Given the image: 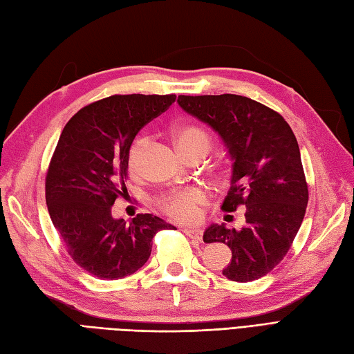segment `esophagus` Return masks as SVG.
Segmentation results:
<instances>
[{
    "mask_svg": "<svg viewBox=\"0 0 354 354\" xmlns=\"http://www.w3.org/2000/svg\"><path fill=\"white\" fill-rule=\"evenodd\" d=\"M183 234L187 235L189 238H194V240L200 241L201 240V230L200 229H194V227H185Z\"/></svg>",
    "mask_w": 354,
    "mask_h": 354,
    "instance_id": "obj_1",
    "label": "esophagus"
}]
</instances>
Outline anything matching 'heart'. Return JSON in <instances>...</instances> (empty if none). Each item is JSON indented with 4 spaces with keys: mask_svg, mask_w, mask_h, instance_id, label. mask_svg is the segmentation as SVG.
I'll list each match as a JSON object with an SVG mask.
<instances>
[{
    "mask_svg": "<svg viewBox=\"0 0 354 354\" xmlns=\"http://www.w3.org/2000/svg\"><path fill=\"white\" fill-rule=\"evenodd\" d=\"M174 142L180 154L187 157L194 153L206 154L212 147V137L206 128L198 124H178L174 127ZM148 148L147 137H139L133 142L127 156V171L133 178L140 176L142 158ZM207 203V196L197 186L183 187V189L171 191L157 198L156 205L169 218L182 223L196 221L200 215V209Z\"/></svg>",
    "mask_w": 354,
    "mask_h": 354,
    "instance_id": "1",
    "label": "heart"
}]
</instances>
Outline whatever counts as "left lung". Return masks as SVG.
<instances>
[{
	"mask_svg": "<svg viewBox=\"0 0 354 354\" xmlns=\"http://www.w3.org/2000/svg\"><path fill=\"white\" fill-rule=\"evenodd\" d=\"M186 113L217 131L234 158L221 209L246 206V225L206 229L205 243H223L232 259L223 275L236 283L261 278L278 266L304 220L308 186L290 125L272 108L238 95L178 96Z\"/></svg>",
	"mask_w": 354,
	"mask_h": 354,
	"instance_id": "left-lung-1",
	"label": "left lung"
}]
</instances>
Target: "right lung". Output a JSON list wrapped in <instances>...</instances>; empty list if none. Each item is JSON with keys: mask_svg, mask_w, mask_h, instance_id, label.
<instances>
[{"mask_svg": "<svg viewBox=\"0 0 354 354\" xmlns=\"http://www.w3.org/2000/svg\"><path fill=\"white\" fill-rule=\"evenodd\" d=\"M176 95H114L81 108L64 127L46 176L50 218L71 259L100 279L133 275L148 261L167 221L137 214L127 225L111 207L127 192V156L136 134Z\"/></svg>", "mask_w": 354, "mask_h": 354, "instance_id": "1", "label": "right lung"}]
</instances>
